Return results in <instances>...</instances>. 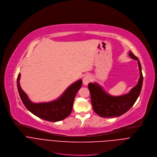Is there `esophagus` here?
I'll return each mask as SVG.
<instances>
[{
  "instance_id": "esophagus-1",
  "label": "esophagus",
  "mask_w": 157,
  "mask_h": 157,
  "mask_svg": "<svg viewBox=\"0 0 157 157\" xmlns=\"http://www.w3.org/2000/svg\"><path fill=\"white\" fill-rule=\"evenodd\" d=\"M91 77L90 75H86L83 78V83L85 85H87L90 82H91Z\"/></svg>"
}]
</instances>
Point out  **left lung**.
I'll use <instances>...</instances> for the list:
<instances>
[{"mask_svg": "<svg viewBox=\"0 0 157 157\" xmlns=\"http://www.w3.org/2000/svg\"><path fill=\"white\" fill-rule=\"evenodd\" d=\"M129 55L138 62L140 78L138 83L128 93L114 97L108 94L97 83H88L93 110L102 117H114L122 115L132 108L140 95L143 83L141 65L139 59L132 52L130 51Z\"/></svg>", "mask_w": 157, "mask_h": 157, "instance_id": "obj_1", "label": "left lung"}]
</instances>
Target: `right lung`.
Returning <instances> with one entry per match:
<instances>
[{"instance_id": "obj_1", "label": "right lung", "mask_w": 157, "mask_h": 157, "mask_svg": "<svg viewBox=\"0 0 157 157\" xmlns=\"http://www.w3.org/2000/svg\"><path fill=\"white\" fill-rule=\"evenodd\" d=\"M20 75L19 73L17 77L18 91L23 103L31 113L51 122L62 121L71 114L76 94L82 85L81 79L70 85L58 99L50 102L35 103L28 98L21 89L19 82Z\"/></svg>"}]
</instances>
